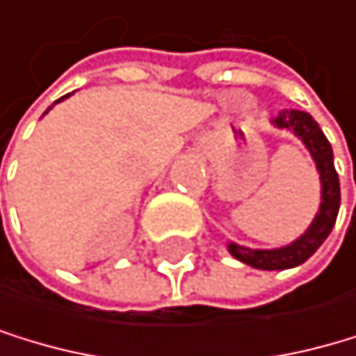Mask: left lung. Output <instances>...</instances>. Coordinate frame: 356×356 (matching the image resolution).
<instances>
[{"label": "left lung", "instance_id": "left-lung-1", "mask_svg": "<svg viewBox=\"0 0 356 356\" xmlns=\"http://www.w3.org/2000/svg\"><path fill=\"white\" fill-rule=\"evenodd\" d=\"M275 129L291 131L296 138L307 146L311 153L315 168L319 172V184H322V201H319V210L313 218L309 229L302 234L300 238L289 243L284 247H275V250H252L238 243H227V252L250 265L254 269H265V271H280V269H291L298 267L302 262H307L322 245L328 234L337 221L339 214V203H341V193H339V177L335 170V161H332V148L326 135L319 129V124L313 120L311 113L298 111V109H284L275 115L273 120Z\"/></svg>", "mask_w": 356, "mask_h": 356}]
</instances>
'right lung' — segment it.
I'll list each match as a JSON object with an SVG mask.
<instances>
[{"mask_svg":"<svg viewBox=\"0 0 356 356\" xmlns=\"http://www.w3.org/2000/svg\"><path fill=\"white\" fill-rule=\"evenodd\" d=\"M65 98H70V94H67V96H63V98H58L56 102H60V100H65ZM56 102H54V104H56ZM49 109H52V106H49ZM49 109H47V111H49ZM47 111H45V113H47Z\"/></svg>","mask_w":356,"mask_h":356,"instance_id":"right-lung-1","label":"right lung"}]
</instances>
